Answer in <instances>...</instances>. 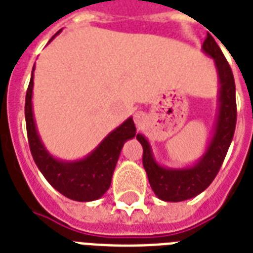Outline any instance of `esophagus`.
<instances>
[{
  "instance_id": "1",
  "label": "esophagus",
  "mask_w": 253,
  "mask_h": 253,
  "mask_svg": "<svg viewBox=\"0 0 253 253\" xmlns=\"http://www.w3.org/2000/svg\"><path fill=\"white\" fill-rule=\"evenodd\" d=\"M134 121L136 125H142V123L146 121V114H144L143 111H138V113H135Z\"/></svg>"
}]
</instances>
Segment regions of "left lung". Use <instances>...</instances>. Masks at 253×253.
I'll return each instance as SVG.
<instances>
[{
  "label": "left lung",
  "instance_id": "obj_1",
  "mask_svg": "<svg viewBox=\"0 0 253 253\" xmlns=\"http://www.w3.org/2000/svg\"><path fill=\"white\" fill-rule=\"evenodd\" d=\"M202 49L214 59L219 77V109L215 132L202 158L190 168H164L155 162L147 139L140 134L136 135L143 147V167L146 169L151 188L160 200L167 202H180L193 198L211 184L219 172L235 132V81L231 67L210 34L205 39Z\"/></svg>",
  "mask_w": 253,
  "mask_h": 253
}]
</instances>
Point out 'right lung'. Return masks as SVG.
Instances as JSON below:
<instances>
[{
    "label": "right lung",
    "mask_w": 253,
    "mask_h": 253,
    "mask_svg": "<svg viewBox=\"0 0 253 253\" xmlns=\"http://www.w3.org/2000/svg\"><path fill=\"white\" fill-rule=\"evenodd\" d=\"M61 31V30H60ZM57 31L49 42L56 37ZM34 69L31 73L29 87L26 91L25 117L27 138L33 159L45 180L69 200L87 202L98 200L110 188L111 177L118 162L123 144L136 135L132 118L126 119L114 131H111L99 146L85 159L77 162H63L52 158L44 148L35 126L33 113V86Z\"/></svg>",
    "instance_id": "1"
}]
</instances>
